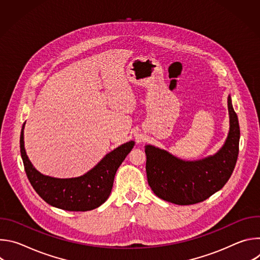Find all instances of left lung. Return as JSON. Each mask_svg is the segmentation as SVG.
Instances as JSON below:
<instances>
[{
	"mask_svg": "<svg viewBox=\"0 0 260 260\" xmlns=\"http://www.w3.org/2000/svg\"><path fill=\"white\" fill-rule=\"evenodd\" d=\"M228 105L229 136L214 155L187 161L154 146H145L148 184L159 199L181 206L193 205L209 199L226 184L236 167L240 142L239 120L231 95Z\"/></svg>",
	"mask_w": 260,
	"mask_h": 260,
	"instance_id": "1",
	"label": "left lung"
}]
</instances>
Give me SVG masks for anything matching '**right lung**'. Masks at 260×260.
Masks as SVG:
<instances>
[{"label": "right lung", "mask_w": 260, "mask_h": 260, "mask_svg": "<svg viewBox=\"0 0 260 260\" xmlns=\"http://www.w3.org/2000/svg\"><path fill=\"white\" fill-rule=\"evenodd\" d=\"M23 128L24 124L20 134V153L29 183L47 204L66 211L85 212L104 204L112 190L116 171L135 145L134 141L120 145L83 176L59 179L45 176L32 167L24 149Z\"/></svg>", "instance_id": "1"}]
</instances>
